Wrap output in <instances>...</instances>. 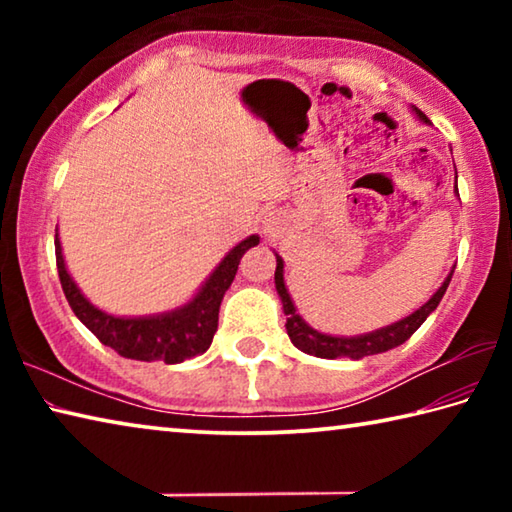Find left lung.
<instances>
[{
  "mask_svg": "<svg viewBox=\"0 0 512 512\" xmlns=\"http://www.w3.org/2000/svg\"><path fill=\"white\" fill-rule=\"evenodd\" d=\"M418 117L427 121V115L420 110ZM277 257V255H275ZM282 259L277 257V268H275V289L280 293L282 298V309L284 314H287V334L291 343L296 345L298 350L307 352V354H314V357L320 359H336V357H350V359H361V357H368V354H379V352H386V350H393L397 345H402L404 341H409L415 329H418L427 316L431 314L433 309L440 305V300H443L445 291L449 287V282H452V273L447 275V280L443 282V287H440L436 293H433L429 302H424V305L413 311L411 316H406L400 323H393L388 327H381L377 332H370V334H363V336H352V339H343V336H327V334H320L316 329H311L305 320H302L296 314V307H293L291 296L287 287H284V277H282Z\"/></svg>",
  "mask_w": 512,
  "mask_h": 512,
  "instance_id": "obj_1",
  "label": "left lung"
}]
</instances>
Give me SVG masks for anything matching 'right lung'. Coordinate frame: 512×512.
Masks as SVG:
<instances>
[{
    "instance_id": "1",
    "label": "right lung",
    "mask_w": 512,
    "mask_h": 512,
    "mask_svg": "<svg viewBox=\"0 0 512 512\" xmlns=\"http://www.w3.org/2000/svg\"><path fill=\"white\" fill-rule=\"evenodd\" d=\"M257 244L259 237L250 235L232 248L189 305L171 311V314L149 318H117L90 305L67 273L58 237L56 266L60 287L65 291L69 307L103 345H108L126 359L180 363L198 357L210 348L216 327H219V307L225 291L235 280L241 257L248 248Z\"/></svg>"
}]
</instances>
